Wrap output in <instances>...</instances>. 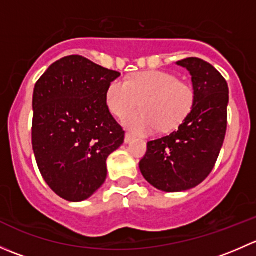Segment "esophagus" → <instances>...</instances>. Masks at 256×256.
I'll return each instance as SVG.
<instances>
[{"instance_id": "obj_1", "label": "esophagus", "mask_w": 256, "mask_h": 256, "mask_svg": "<svg viewBox=\"0 0 256 256\" xmlns=\"http://www.w3.org/2000/svg\"><path fill=\"white\" fill-rule=\"evenodd\" d=\"M134 138H134V136H132V135H131V134L126 132V135H125V142H126V144L131 142V141H132V140H134Z\"/></svg>"}]
</instances>
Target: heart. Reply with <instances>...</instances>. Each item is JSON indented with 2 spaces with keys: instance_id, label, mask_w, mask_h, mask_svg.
Masks as SVG:
<instances>
[{
  "instance_id": "1",
  "label": "heart",
  "mask_w": 256,
  "mask_h": 256,
  "mask_svg": "<svg viewBox=\"0 0 256 256\" xmlns=\"http://www.w3.org/2000/svg\"><path fill=\"white\" fill-rule=\"evenodd\" d=\"M108 109L124 118L138 106L141 110L125 118V125L135 134L170 132L192 112L196 102L194 88L180 80L176 74L164 70L138 73L128 79L110 82L105 94Z\"/></svg>"
}]
</instances>
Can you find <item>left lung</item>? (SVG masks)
I'll list each match as a JSON object with an SVG mask.
<instances>
[{
  "label": "left lung",
  "mask_w": 256,
  "mask_h": 256,
  "mask_svg": "<svg viewBox=\"0 0 256 256\" xmlns=\"http://www.w3.org/2000/svg\"><path fill=\"white\" fill-rule=\"evenodd\" d=\"M190 70L196 102L176 131L147 142L140 161L142 176L157 190L180 192L209 176L223 146L228 124L229 89L213 66L200 58L177 62Z\"/></svg>",
  "instance_id": "1"
}]
</instances>
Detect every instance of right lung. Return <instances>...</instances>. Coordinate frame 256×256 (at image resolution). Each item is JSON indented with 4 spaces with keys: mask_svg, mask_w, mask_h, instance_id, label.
<instances>
[{
    "mask_svg": "<svg viewBox=\"0 0 256 256\" xmlns=\"http://www.w3.org/2000/svg\"><path fill=\"white\" fill-rule=\"evenodd\" d=\"M120 73L69 56L52 64L33 92L32 146L46 183L69 202L89 198L106 180V160L125 131L105 102Z\"/></svg>",
    "mask_w": 256,
    "mask_h": 256,
    "instance_id": "1",
    "label": "right lung"
}]
</instances>
